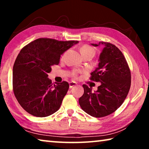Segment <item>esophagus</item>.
Wrapping results in <instances>:
<instances>
[{"label":"esophagus","mask_w":149,"mask_h":149,"mask_svg":"<svg viewBox=\"0 0 149 149\" xmlns=\"http://www.w3.org/2000/svg\"><path fill=\"white\" fill-rule=\"evenodd\" d=\"M69 85H70V88H72L74 86H75V85H77V83H75L74 81H71L69 83Z\"/></svg>","instance_id":"1"}]
</instances>
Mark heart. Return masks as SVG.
I'll use <instances>...</instances> for the list:
<instances>
[{
  "label": "heart",
  "instance_id": "heart-1",
  "mask_svg": "<svg viewBox=\"0 0 149 149\" xmlns=\"http://www.w3.org/2000/svg\"><path fill=\"white\" fill-rule=\"evenodd\" d=\"M80 52L82 56H93L95 54V50L94 48L90 46L89 45H84L81 47ZM74 75H76V72L74 73Z\"/></svg>",
  "mask_w": 149,
  "mask_h": 149
}]
</instances>
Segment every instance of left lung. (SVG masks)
I'll return each instance as SVG.
<instances>
[{
	"label": "left lung",
	"instance_id": "obj_1",
	"mask_svg": "<svg viewBox=\"0 0 149 149\" xmlns=\"http://www.w3.org/2000/svg\"><path fill=\"white\" fill-rule=\"evenodd\" d=\"M104 45L99 56V66L91 73L90 79L100 82L95 93L84 84V93L79 98L82 110L95 118L107 116L114 112L124 102L130 89L131 72L125 58L114 45L99 42L95 47Z\"/></svg>",
	"mask_w": 149,
	"mask_h": 149
}]
</instances>
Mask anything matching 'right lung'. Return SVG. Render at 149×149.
<instances>
[{"instance_id":"add662e5","label":"right lung","mask_w":149,"mask_h":149,"mask_svg":"<svg viewBox=\"0 0 149 149\" xmlns=\"http://www.w3.org/2000/svg\"><path fill=\"white\" fill-rule=\"evenodd\" d=\"M77 41L39 38L20 50L13 66L15 97L24 109L36 117H47L59 109L69 89L67 81L52 84L48 78L51 66Z\"/></svg>"}]
</instances>
